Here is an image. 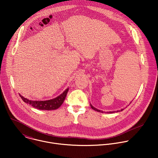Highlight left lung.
<instances>
[{
    "mask_svg": "<svg viewBox=\"0 0 158 158\" xmlns=\"http://www.w3.org/2000/svg\"><path fill=\"white\" fill-rule=\"evenodd\" d=\"M90 106H91V108L93 109V110H94L95 111H98V112H100V113H103V111H100V110H98V109H97V108H94L91 104H90ZM124 109H122L121 111H123ZM117 111V112H118ZM109 113H114V111H113V112H108Z\"/></svg>",
    "mask_w": 158,
    "mask_h": 158,
    "instance_id": "left-lung-1",
    "label": "left lung"
}]
</instances>
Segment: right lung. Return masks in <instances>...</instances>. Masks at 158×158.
Returning a JSON list of instances; mask_svg holds the SVG:
<instances>
[{
  "mask_svg": "<svg viewBox=\"0 0 158 158\" xmlns=\"http://www.w3.org/2000/svg\"><path fill=\"white\" fill-rule=\"evenodd\" d=\"M68 90L69 89L68 88L58 97L46 101H32L23 97L21 95H19V96L24 102L31 105L35 108L40 110H53L58 108L63 104L66 97Z\"/></svg>",
  "mask_w": 158,
  "mask_h": 158,
  "instance_id": "obj_1",
  "label": "right lung"
}]
</instances>
